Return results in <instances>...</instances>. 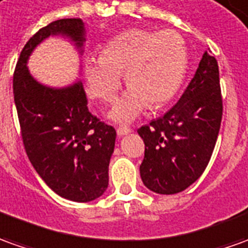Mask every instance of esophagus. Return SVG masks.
<instances>
[{"instance_id":"1","label":"esophagus","mask_w":248,"mask_h":248,"mask_svg":"<svg viewBox=\"0 0 248 248\" xmlns=\"http://www.w3.org/2000/svg\"><path fill=\"white\" fill-rule=\"evenodd\" d=\"M131 131H132V129H131L129 127H127V125H123V127L117 128V135H119V136H124V135L129 134Z\"/></svg>"}]
</instances>
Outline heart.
I'll return each mask as SVG.
<instances>
[{"mask_svg": "<svg viewBox=\"0 0 248 248\" xmlns=\"http://www.w3.org/2000/svg\"><path fill=\"white\" fill-rule=\"evenodd\" d=\"M189 58L184 39L174 31L127 30L102 47L101 56H89L83 71L90 97L110 102L125 75L128 90L114 102L109 119L131 123L151 104L170 101L181 88Z\"/></svg>", "mask_w": 248, "mask_h": 248, "instance_id": "heart-1", "label": "heart"}]
</instances>
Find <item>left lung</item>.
Returning a JSON list of instances; mask_svg holds the SVG:
<instances>
[{
	"mask_svg": "<svg viewBox=\"0 0 248 248\" xmlns=\"http://www.w3.org/2000/svg\"><path fill=\"white\" fill-rule=\"evenodd\" d=\"M221 117L217 61L205 51L178 102L138 129L146 146L143 184L159 194H175L196 182L212 156Z\"/></svg>",
	"mask_w": 248,
	"mask_h": 248,
	"instance_id": "left-lung-1",
	"label": "left lung"
}]
</instances>
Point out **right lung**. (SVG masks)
Instances as JSON below:
<instances>
[{
    "mask_svg": "<svg viewBox=\"0 0 248 248\" xmlns=\"http://www.w3.org/2000/svg\"><path fill=\"white\" fill-rule=\"evenodd\" d=\"M62 35L82 52L81 18L56 20L24 46L13 75V94L25 153L47 185L63 199L89 202L107 190L116 131L89 112L82 82L49 88L31 75L32 51L49 36Z\"/></svg>",
    "mask_w": 248,
    "mask_h": 248,
    "instance_id": "1",
    "label": "right lung"
}]
</instances>
